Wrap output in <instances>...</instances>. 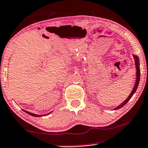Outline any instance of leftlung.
Segmentation results:
<instances>
[{"label":"left lung","instance_id":"obj_1","mask_svg":"<svg viewBox=\"0 0 148 148\" xmlns=\"http://www.w3.org/2000/svg\"><path fill=\"white\" fill-rule=\"evenodd\" d=\"M133 56V58L134 59V63H135V67H136V82H135V84H134V86L133 87V89L132 90V92L130 93V94L129 95V96L127 98L126 100H125V101L122 102L121 104H119V106H117V107L114 108V110H117V109H119V108H120L121 107H123L125 104H126L127 102H128L129 100H130V99L132 98V96H133V94L134 93H135V91L136 90V89H137L138 87V85H139V80H140V67H139V57H137L136 55H132Z\"/></svg>","mask_w":148,"mask_h":148}]
</instances>
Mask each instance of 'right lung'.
I'll return each instance as SVG.
<instances>
[{
    "mask_svg": "<svg viewBox=\"0 0 148 148\" xmlns=\"http://www.w3.org/2000/svg\"><path fill=\"white\" fill-rule=\"evenodd\" d=\"M22 110H23V109H22ZM23 111H24V112H25V113H28V114H29L30 115H32V116H33V117H42V116H44V115H48V114L51 113V112H50V113H47V114H45V115H37V114H35V113H30V112L25 111V110H23Z\"/></svg>",
    "mask_w": 148,
    "mask_h": 148,
    "instance_id": "right-lung-1",
    "label": "right lung"
}]
</instances>
